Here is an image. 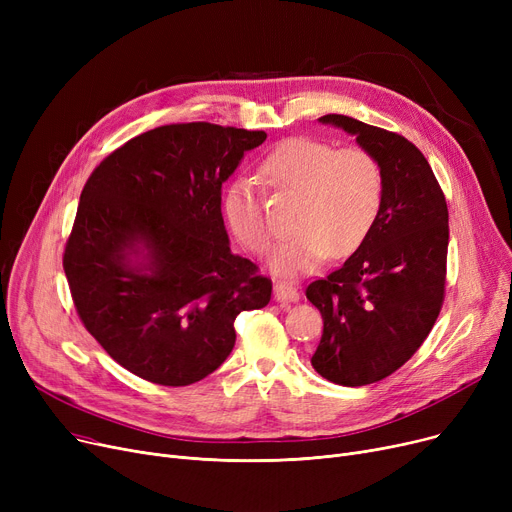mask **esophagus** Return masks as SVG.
<instances>
[{
    "label": "esophagus",
    "instance_id": "esophagus-1",
    "mask_svg": "<svg viewBox=\"0 0 512 512\" xmlns=\"http://www.w3.org/2000/svg\"><path fill=\"white\" fill-rule=\"evenodd\" d=\"M274 299L278 303H297L301 299V294L297 288H292L286 282H276L274 284Z\"/></svg>",
    "mask_w": 512,
    "mask_h": 512
}]
</instances>
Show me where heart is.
I'll use <instances>...</instances> for the list:
<instances>
[{"label": "heart", "instance_id": "obj_1", "mask_svg": "<svg viewBox=\"0 0 512 512\" xmlns=\"http://www.w3.org/2000/svg\"><path fill=\"white\" fill-rule=\"evenodd\" d=\"M259 176L276 191L299 193L292 230L270 257V270L282 278L313 272L328 255L355 253L378 220L386 180L369 151L336 149L330 143L297 137L267 153ZM226 220L236 238L255 255L272 247V228L263 213L261 188L253 178H234L224 193Z\"/></svg>", "mask_w": 512, "mask_h": 512}]
</instances>
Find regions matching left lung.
Segmentation results:
<instances>
[{
    "label": "left lung",
    "instance_id": "1",
    "mask_svg": "<svg viewBox=\"0 0 512 512\" xmlns=\"http://www.w3.org/2000/svg\"><path fill=\"white\" fill-rule=\"evenodd\" d=\"M380 161L386 193L371 232L340 270L307 286L324 317L313 369L340 386L380 382L432 332L444 301L448 207L423 153L396 132L328 114Z\"/></svg>",
    "mask_w": 512,
    "mask_h": 512
}]
</instances>
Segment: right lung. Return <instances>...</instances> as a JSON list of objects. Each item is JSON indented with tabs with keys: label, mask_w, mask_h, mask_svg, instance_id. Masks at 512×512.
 Returning a JSON list of instances; mask_svg holds the SVG:
<instances>
[{
	"label": "right lung",
	"mask_w": 512,
	"mask_h": 512,
	"mask_svg": "<svg viewBox=\"0 0 512 512\" xmlns=\"http://www.w3.org/2000/svg\"><path fill=\"white\" fill-rule=\"evenodd\" d=\"M263 130L168 124L89 176L64 251L74 307L116 363L161 386L195 384L232 353L234 319L272 280L230 251L222 184Z\"/></svg>",
	"instance_id": "obj_1"
}]
</instances>
